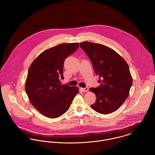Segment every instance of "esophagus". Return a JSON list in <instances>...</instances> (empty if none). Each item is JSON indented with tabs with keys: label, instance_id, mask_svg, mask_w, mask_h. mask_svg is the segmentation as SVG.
Returning <instances> with one entry per match:
<instances>
[{
	"label": "esophagus",
	"instance_id": "1",
	"mask_svg": "<svg viewBox=\"0 0 155 155\" xmlns=\"http://www.w3.org/2000/svg\"><path fill=\"white\" fill-rule=\"evenodd\" d=\"M81 91H82L83 92H87V91H89V89H88V87H85V88H81Z\"/></svg>",
	"mask_w": 155,
	"mask_h": 155
}]
</instances>
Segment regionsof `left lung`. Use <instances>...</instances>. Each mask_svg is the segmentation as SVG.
I'll use <instances>...</instances> for the list:
<instances>
[{
	"mask_svg": "<svg viewBox=\"0 0 155 155\" xmlns=\"http://www.w3.org/2000/svg\"><path fill=\"white\" fill-rule=\"evenodd\" d=\"M93 65L100 85L90 91L96 100L91 107L96 112L107 114L116 111L128 97L132 78L126 62L114 50L99 44L80 43Z\"/></svg>",
	"mask_w": 155,
	"mask_h": 155,
	"instance_id": "left-lung-1",
	"label": "left lung"
}]
</instances>
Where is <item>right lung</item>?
<instances>
[{"label":"right lung","instance_id":"obj_1","mask_svg":"<svg viewBox=\"0 0 155 155\" xmlns=\"http://www.w3.org/2000/svg\"><path fill=\"white\" fill-rule=\"evenodd\" d=\"M78 43L62 44L40 54L29 69L25 90L31 104L45 116L54 119L69 108L78 89L61 84L64 60L78 48Z\"/></svg>","mask_w":155,"mask_h":155}]
</instances>
